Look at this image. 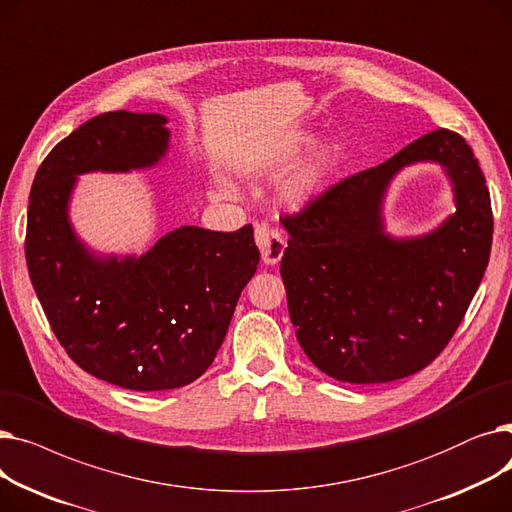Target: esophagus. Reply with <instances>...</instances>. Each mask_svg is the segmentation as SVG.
<instances>
[{
    "mask_svg": "<svg viewBox=\"0 0 512 512\" xmlns=\"http://www.w3.org/2000/svg\"><path fill=\"white\" fill-rule=\"evenodd\" d=\"M255 242L261 251V259L267 265H274L282 259L284 249H286V242L282 238V234L272 228L270 224H257L255 226Z\"/></svg>",
    "mask_w": 512,
    "mask_h": 512,
    "instance_id": "obj_1",
    "label": "esophagus"
}]
</instances>
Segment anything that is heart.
Masks as SVG:
<instances>
[{"label":"heart","mask_w":512,"mask_h":512,"mask_svg":"<svg viewBox=\"0 0 512 512\" xmlns=\"http://www.w3.org/2000/svg\"><path fill=\"white\" fill-rule=\"evenodd\" d=\"M301 143H305V141H297V145H292V151L299 149ZM330 168H332L330 153H326V151L319 153L313 161H309V164L286 184V188H284L286 201L292 203V205H301V203L309 201L319 191L321 184H324Z\"/></svg>","instance_id":"b5f03b06"}]
</instances>
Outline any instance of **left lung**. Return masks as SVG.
<instances>
[{
    "label": "left lung",
    "instance_id": "left-lung-1",
    "mask_svg": "<svg viewBox=\"0 0 512 512\" xmlns=\"http://www.w3.org/2000/svg\"><path fill=\"white\" fill-rule=\"evenodd\" d=\"M438 160L457 213L413 241L383 234L381 199L398 170ZM288 311L305 355L330 378L382 384L432 363L454 336L486 272L494 215L486 178L459 132L438 128L282 215Z\"/></svg>",
    "mask_w": 512,
    "mask_h": 512
}]
</instances>
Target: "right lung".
<instances>
[{"label":"right lung","mask_w":512,"mask_h":512,"mask_svg":"<svg viewBox=\"0 0 512 512\" xmlns=\"http://www.w3.org/2000/svg\"><path fill=\"white\" fill-rule=\"evenodd\" d=\"M159 114L107 112L49 151L29 197L24 255L49 326L95 378L139 392L195 382L222 346L259 249L253 226H182L145 255L93 257L68 224L76 174L153 166L170 132Z\"/></svg>","instance_id":"add662e5"}]
</instances>
